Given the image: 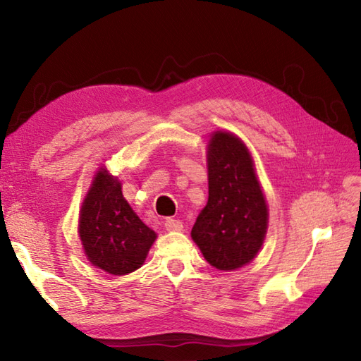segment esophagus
Masks as SVG:
<instances>
[{
  "instance_id": "esophagus-1",
  "label": "esophagus",
  "mask_w": 361,
  "mask_h": 361,
  "mask_svg": "<svg viewBox=\"0 0 361 361\" xmlns=\"http://www.w3.org/2000/svg\"><path fill=\"white\" fill-rule=\"evenodd\" d=\"M164 226H166V229L167 231H181L183 229V224L180 220H175V219H166V221H164Z\"/></svg>"
}]
</instances>
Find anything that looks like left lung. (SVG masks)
Returning <instances> with one entry per match:
<instances>
[{"label": "left lung", "mask_w": 361, "mask_h": 361, "mask_svg": "<svg viewBox=\"0 0 361 361\" xmlns=\"http://www.w3.org/2000/svg\"><path fill=\"white\" fill-rule=\"evenodd\" d=\"M209 198L192 228L204 259L219 270L251 262L267 231V203L247 147L226 132L208 145Z\"/></svg>", "instance_id": "8db88e82"}]
</instances>
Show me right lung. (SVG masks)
<instances>
[{
    "mask_svg": "<svg viewBox=\"0 0 361 361\" xmlns=\"http://www.w3.org/2000/svg\"><path fill=\"white\" fill-rule=\"evenodd\" d=\"M79 234L90 262L118 276L140 268L157 237L130 208L121 183L105 169L96 173L82 204Z\"/></svg>",
    "mask_w": 361,
    "mask_h": 361,
    "instance_id": "1",
    "label": "right lung"
}]
</instances>
